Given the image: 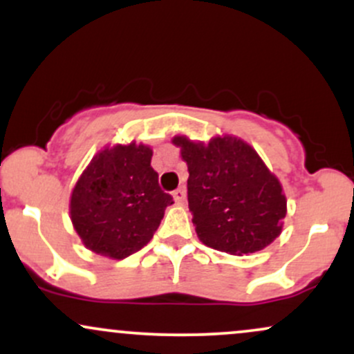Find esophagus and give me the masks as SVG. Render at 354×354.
I'll use <instances>...</instances> for the list:
<instances>
[{"mask_svg": "<svg viewBox=\"0 0 354 354\" xmlns=\"http://www.w3.org/2000/svg\"><path fill=\"white\" fill-rule=\"evenodd\" d=\"M173 198H174V201L178 203V205H181V203H185V200H186V189L183 188H178V189H174L173 191Z\"/></svg>", "mask_w": 354, "mask_h": 354, "instance_id": "esophagus-1", "label": "esophagus"}]
</instances>
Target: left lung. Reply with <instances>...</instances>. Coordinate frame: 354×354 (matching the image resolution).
Masks as SVG:
<instances>
[{
    "mask_svg": "<svg viewBox=\"0 0 354 354\" xmlns=\"http://www.w3.org/2000/svg\"><path fill=\"white\" fill-rule=\"evenodd\" d=\"M171 141L188 165V205L203 245L243 256L281 234L286 196L253 146L231 135Z\"/></svg>",
    "mask_w": 354,
    "mask_h": 354,
    "instance_id": "left-lung-1",
    "label": "left lung"
}]
</instances>
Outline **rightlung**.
Segmentation results:
<instances>
[{
  "label": "right lung",
  "instance_id": "add662e5",
  "mask_svg": "<svg viewBox=\"0 0 354 354\" xmlns=\"http://www.w3.org/2000/svg\"><path fill=\"white\" fill-rule=\"evenodd\" d=\"M148 145L104 146L71 191L70 218L93 253L124 259L149 243L173 198L161 191Z\"/></svg>",
  "mask_w": 354,
  "mask_h": 354
}]
</instances>
